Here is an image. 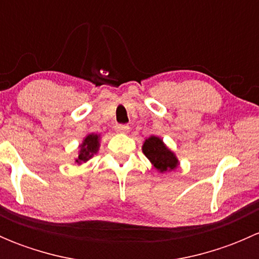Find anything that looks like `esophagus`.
Here are the masks:
<instances>
[{
	"instance_id": "esophagus-1",
	"label": "esophagus",
	"mask_w": 259,
	"mask_h": 259,
	"mask_svg": "<svg viewBox=\"0 0 259 259\" xmlns=\"http://www.w3.org/2000/svg\"><path fill=\"white\" fill-rule=\"evenodd\" d=\"M115 130L117 133H126L129 130V125H125V124H116L115 125Z\"/></svg>"
}]
</instances>
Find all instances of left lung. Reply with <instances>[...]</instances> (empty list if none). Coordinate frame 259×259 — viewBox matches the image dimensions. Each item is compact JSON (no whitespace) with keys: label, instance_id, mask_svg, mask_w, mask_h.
I'll list each match as a JSON object with an SVG mask.
<instances>
[{"label":"left lung","instance_id":"8db88e82","mask_svg":"<svg viewBox=\"0 0 259 259\" xmlns=\"http://www.w3.org/2000/svg\"><path fill=\"white\" fill-rule=\"evenodd\" d=\"M143 153L160 173L174 170L179 164L176 154L170 149L166 148L160 138L154 137V135H151L144 142Z\"/></svg>","mask_w":259,"mask_h":259}]
</instances>
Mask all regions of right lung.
Segmentation results:
<instances>
[{
  "mask_svg": "<svg viewBox=\"0 0 259 259\" xmlns=\"http://www.w3.org/2000/svg\"><path fill=\"white\" fill-rule=\"evenodd\" d=\"M99 146H100V135L98 134H89L86 135L85 139L82 140V144L80 145L79 156L75 159L76 164L86 163L89 159L94 156V154L98 153Z\"/></svg>",
  "mask_w": 259,
  "mask_h": 259,
  "instance_id": "obj_1",
  "label": "right lung"
}]
</instances>
